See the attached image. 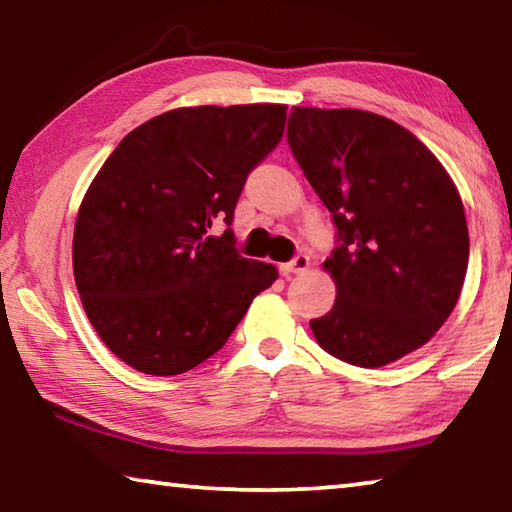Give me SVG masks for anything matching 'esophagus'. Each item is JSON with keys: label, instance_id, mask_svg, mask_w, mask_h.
<instances>
[{"label": "esophagus", "instance_id": "1", "mask_svg": "<svg viewBox=\"0 0 512 512\" xmlns=\"http://www.w3.org/2000/svg\"><path fill=\"white\" fill-rule=\"evenodd\" d=\"M280 268H282L284 275H289V273H305L307 268H309V257L307 255H296V257L291 259V262L282 264Z\"/></svg>", "mask_w": 512, "mask_h": 512}]
</instances>
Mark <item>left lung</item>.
Listing matches in <instances>:
<instances>
[{"label": "left lung", "mask_w": 512, "mask_h": 512, "mask_svg": "<svg viewBox=\"0 0 512 512\" xmlns=\"http://www.w3.org/2000/svg\"><path fill=\"white\" fill-rule=\"evenodd\" d=\"M287 142L336 225L323 264L336 300L309 320L318 345L361 368L418 350L456 307L470 257L452 178L413 133L366 110L293 108Z\"/></svg>", "instance_id": "1"}]
</instances>
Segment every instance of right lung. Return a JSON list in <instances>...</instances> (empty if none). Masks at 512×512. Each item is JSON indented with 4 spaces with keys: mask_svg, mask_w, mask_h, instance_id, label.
Listing matches in <instances>:
<instances>
[{
    "mask_svg": "<svg viewBox=\"0 0 512 512\" xmlns=\"http://www.w3.org/2000/svg\"><path fill=\"white\" fill-rule=\"evenodd\" d=\"M287 106L178 108L137 126L103 164L74 228V280L101 341L144 375L219 352L275 266L232 232L248 173L282 140ZM226 230L212 238L209 228Z\"/></svg>",
    "mask_w": 512,
    "mask_h": 512,
    "instance_id": "obj_1",
    "label": "right lung"
}]
</instances>
